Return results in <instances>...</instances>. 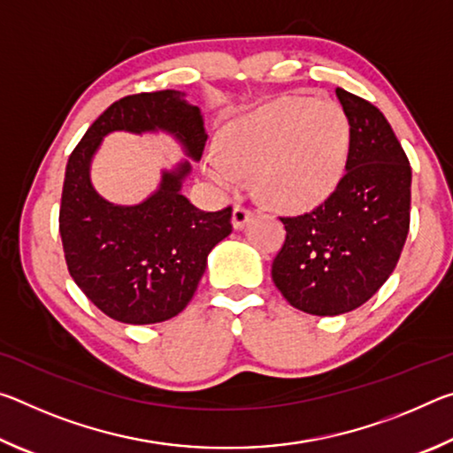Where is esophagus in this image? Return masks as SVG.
Returning <instances> with one entry per match:
<instances>
[{"mask_svg": "<svg viewBox=\"0 0 453 453\" xmlns=\"http://www.w3.org/2000/svg\"><path fill=\"white\" fill-rule=\"evenodd\" d=\"M250 216H251V210L245 208V205H242V203H237L235 208H234V213H232V224H234V227H235V229L243 227V224L250 219Z\"/></svg>", "mask_w": 453, "mask_h": 453, "instance_id": "esophagus-1", "label": "esophagus"}]
</instances>
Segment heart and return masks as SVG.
<instances>
[{"label": "heart", "instance_id": "1", "mask_svg": "<svg viewBox=\"0 0 453 453\" xmlns=\"http://www.w3.org/2000/svg\"><path fill=\"white\" fill-rule=\"evenodd\" d=\"M349 150V124L332 102L291 97L234 121L224 151L211 150L205 172L226 189L254 175L267 203L305 210L326 199L340 181Z\"/></svg>", "mask_w": 453, "mask_h": 453}]
</instances>
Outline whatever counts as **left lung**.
<instances>
[{
    "label": "left lung",
    "instance_id": "1",
    "mask_svg": "<svg viewBox=\"0 0 453 453\" xmlns=\"http://www.w3.org/2000/svg\"><path fill=\"white\" fill-rule=\"evenodd\" d=\"M349 124L346 173L311 211L280 218L272 262L281 296L311 316L359 308L395 270L410 232L411 167L392 126L367 99L337 88Z\"/></svg>",
    "mask_w": 453,
    "mask_h": 453
}]
</instances>
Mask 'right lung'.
<instances>
[{
    "mask_svg": "<svg viewBox=\"0 0 453 453\" xmlns=\"http://www.w3.org/2000/svg\"><path fill=\"white\" fill-rule=\"evenodd\" d=\"M116 129H165L199 159L208 134L197 105L180 91L134 94L113 102L89 126L65 167L59 234L67 270L88 300L121 324L165 321L186 308L213 245L232 234V205L202 211L181 196L189 164L164 173L162 188L140 205H113L96 194L89 162L102 137Z\"/></svg>",
    "mask_w": 453,
    "mask_h": 453,
    "instance_id": "1",
    "label": "right lung"
}]
</instances>
